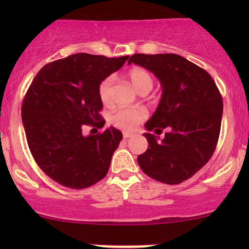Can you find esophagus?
Segmentation results:
<instances>
[{"label": "esophagus", "mask_w": 249, "mask_h": 249, "mask_svg": "<svg viewBox=\"0 0 249 249\" xmlns=\"http://www.w3.org/2000/svg\"><path fill=\"white\" fill-rule=\"evenodd\" d=\"M123 136H124V139H127V138H131V137H132V133L124 132V134H123Z\"/></svg>", "instance_id": "obj_1"}]
</instances>
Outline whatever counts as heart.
I'll list each match as a JSON object with an SVG mask.
<instances>
[{"label":"heart","mask_w":249,"mask_h":249,"mask_svg":"<svg viewBox=\"0 0 249 249\" xmlns=\"http://www.w3.org/2000/svg\"><path fill=\"white\" fill-rule=\"evenodd\" d=\"M128 79L139 93H147L153 87V77L147 70L142 68H132L127 73ZM112 77H107L98 87V96L104 104L111 103V89H112ZM147 118L146 110L142 107L119 108L110 117L113 126L124 131H132Z\"/></svg>","instance_id":"heart-1"}]
</instances>
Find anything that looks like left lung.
<instances>
[{
  "label": "left lung",
  "mask_w": 249,
  "mask_h": 249,
  "mask_svg": "<svg viewBox=\"0 0 249 249\" xmlns=\"http://www.w3.org/2000/svg\"><path fill=\"white\" fill-rule=\"evenodd\" d=\"M131 63L153 72L162 87L160 103L145 127L156 132L168 128L161 142L144 134L148 147L138 156L139 166L157 181L180 184L204 167L215 151L221 93L206 70L176 53H136Z\"/></svg>",
  "instance_id": "1"
}]
</instances>
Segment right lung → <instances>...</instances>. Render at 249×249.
Instances as JSON below:
<instances>
[{
  "label": "right lung",
  "instance_id": "right-lung-1",
  "mask_svg": "<svg viewBox=\"0 0 249 249\" xmlns=\"http://www.w3.org/2000/svg\"><path fill=\"white\" fill-rule=\"evenodd\" d=\"M127 58L75 53L44 65L28 89L21 110L28 146L62 186L82 190L107 174L122 132L110 126L84 136V128L104 126L98 87Z\"/></svg>",
  "mask_w": 249,
  "mask_h": 249
}]
</instances>
